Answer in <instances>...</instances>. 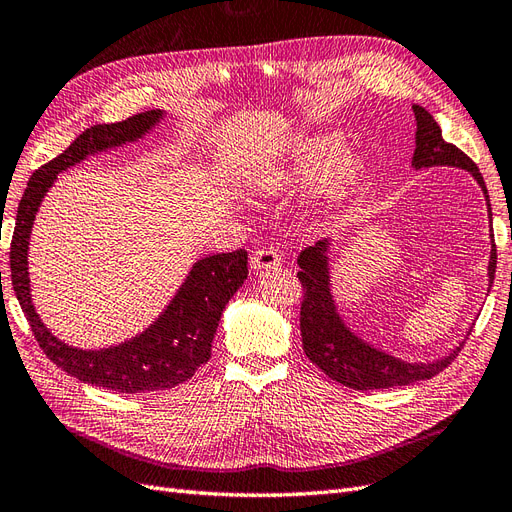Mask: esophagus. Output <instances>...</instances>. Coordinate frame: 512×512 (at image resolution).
Returning <instances> with one entry per match:
<instances>
[{
  "label": "esophagus",
  "instance_id": "1",
  "mask_svg": "<svg viewBox=\"0 0 512 512\" xmlns=\"http://www.w3.org/2000/svg\"><path fill=\"white\" fill-rule=\"evenodd\" d=\"M279 266H281V255L274 246L259 248V251H255V255L251 257V268L255 272H264V270L279 268Z\"/></svg>",
  "mask_w": 512,
  "mask_h": 512
}]
</instances>
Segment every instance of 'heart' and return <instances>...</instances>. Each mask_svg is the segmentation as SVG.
<instances>
[{"mask_svg":"<svg viewBox=\"0 0 512 512\" xmlns=\"http://www.w3.org/2000/svg\"><path fill=\"white\" fill-rule=\"evenodd\" d=\"M347 143L339 133H304L283 143L272 156L261 158L248 171V184L261 195H279L313 186L337 169L330 197L341 199L369 175L364 156H345Z\"/></svg>","mask_w":512,"mask_h":512,"instance_id":"obj_1","label":"heart"}]
</instances>
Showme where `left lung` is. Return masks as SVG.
I'll use <instances>...</instances> for the list:
<instances>
[{"label": "left lung", "mask_w": 512, "mask_h": 512, "mask_svg": "<svg viewBox=\"0 0 512 512\" xmlns=\"http://www.w3.org/2000/svg\"><path fill=\"white\" fill-rule=\"evenodd\" d=\"M412 111L416 118V150L412 158V167L416 171L429 167L465 169L478 182V186L483 188L491 229V253L487 266L491 289L495 276V259H498V255H495L491 225L493 216L483 175H480L470 156H465L457 145L444 141L440 124L435 122V118L425 107L412 105ZM330 253L332 240H319L315 246L304 248L298 257V279L304 287V300L300 309L302 347L306 358L317 364L330 379L354 390L394 388L420 382V379H431L455 360V356L461 352L467 334L472 330L465 332V337L459 341L455 349H450L446 356L431 362H410L397 358L358 337V334L345 324V319L339 313L337 300H334Z\"/></svg>", "instance_id": "1"}]
</instances>
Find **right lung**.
<instances>
[{"instance_id":"add662e5","label":"right lung","mask_w":512,"mask_h":512,"mask_svg":"<svg viewBox=\"0 0 512 512\" xmlns=\"http://www.w3.org/2000/svg\"><path fill=\"white\" fill-rule=\"evenodd\" d=\"M163 109L137 113L115 124H96L72 141L68 148L42 165L27 182L17 210L10 244V276L21 309L45 354L83 384L115 392H154L173 388L210 360L212 341L223 309L248 276L244 248L195 261L175 296L152 324L120 345L83 349L68 345L45 326L36 313L29 287V236L40 203L57 182V175L75 167L87 156L135 143L165 120Z\"/></svg>"}]
</instances>
